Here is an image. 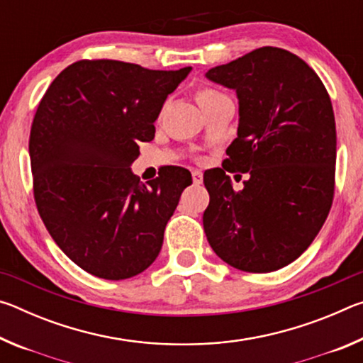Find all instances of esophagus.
Here are the masks:
<instances>
[{"instance_id":"obj_1","label":"esophagus","mask_w":363,"mask_h":363,"mask_svg":"<svg viewBox=\"0 0 363 363\" xmlns=\"http://www.w3.org/2000/svg\"><path fill=\"white\" fill-rule=\"evenodd\" d=\"M192 179H194L195 186H199V184H201V181H203V174H201V171L194 169L192 171Z\"/></svg>"}]
</instances>
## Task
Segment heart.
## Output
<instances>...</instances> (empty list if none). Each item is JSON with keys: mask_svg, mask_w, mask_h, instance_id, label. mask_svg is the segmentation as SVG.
<instances>
[{"mask_svg": "<svg viewBox=\"0 0 363 363\" xmlns=\"http://www.w3.org/2000/svg\"><path fill=\"white\" fill-rule=\"evenodd\" d=\"M214 96H219L218 91L210 89V88L199 89V91H196V102H201V101H205V99H210V97H214Z\"/></svg>", "mask_w": 363, "mask_h": 363, "instance_id": "heart-1", "label": "heart"}]
</instances>
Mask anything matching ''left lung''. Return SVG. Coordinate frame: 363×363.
<instances>
[{
	"mask_svg": "<svg viewBox=\"0 0 363 363\" xmlns=\"http://www.w3.org/2000/svg\"><path fill=\"white\" fill-rule=\"evenodd\" d=\"M235 89L237 138L205 171L208 242L245 272L288 266L314 242L335 194L336 125L322 79L286 49L264 46L206 72ZM229 172H247L233 191ZM241 177V175H237Z\"/></svg>",
	"mask_w": 363,
	"mask_h": 363,
	"instance_id": "obj_1",
	"label": "left lung"
}]
</instances>
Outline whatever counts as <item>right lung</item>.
I'll return each instance as SVG.
<instances>
[{"label":"right lung","instance_id":"right-lung-1","mask_svg":"<svg viewBox=\"0 0 363 363\" xmlns=\"http://www.w3.org/2000/svg\"><path fill=\"white\" fill-rule=\"evenodd\" d=\"M190 70L78 60L59 73L36 108L28 143L36 208L57 247L91 275L134 277L162 250L164 227L192 176L167 167L145 186L130 167Z\"/></svg>","mask_w":363,"mask_h":363}]
</instances>
